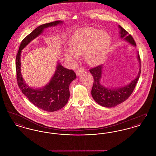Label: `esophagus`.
<instances>
[{
  "label": "esophagus",
  "instance_id": "esophagus-1",
  "mask_svg": "<svg viewBox=\"0 0 156 156\" xmlns=\"http://www.w3.org/2000/svg\"><path fill=\"white\" fill-rule=\"evenodd\" d=\"M84 71H85V69H84L83 67H80V68H79L76 70V74L78 76L81 73H83Z\"/></svg>",
  "mask_w": 156,
  "mask_h": 156
}]
</instances>
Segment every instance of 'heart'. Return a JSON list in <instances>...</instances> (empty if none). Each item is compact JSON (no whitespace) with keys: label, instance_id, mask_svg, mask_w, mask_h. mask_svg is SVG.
Listing matches in <instances>:
<instances>
[{"label":"heart","instance_id":"b5f03b06","mask_svg":"<svg viewBox=\"0 0 156 156\" xmlns=\"http://www.w3.org/2000/svg\"><path fill=\"white\" fill-rule=\"evenodd\" d=\"M110 42L109 34L104 30L85 28L78 30L70 41V50L66 55L68 59H76V54L85 52V57L90 65H96L104 59Z\"/></svg>","mask_w":156,"mask_h":156}]
</instances>
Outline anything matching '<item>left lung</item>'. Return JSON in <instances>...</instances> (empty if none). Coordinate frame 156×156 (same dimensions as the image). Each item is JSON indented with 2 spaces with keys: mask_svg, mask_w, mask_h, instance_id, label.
Listing matches in <instances>:
<instances>
[{
  "mask_svg": "<svg viewBox=\"0 0 156 156\" xmlns=\"http://www.w3.org/2000/svg\"><path fill=\"white\" fill-rule=\"evenodd\" d=\"M120 29V34L121 38H123L129 42L131 44L136 46L133 38L129 34L128 32L122 27L119 26ZM137 58L140 64V69L137 76L129 85L117 89H109L102 85L100 83L102 73L103 65L98 66L89 69L90 73L94 78V83L91 90V94L94 99L98 104L104 107L112 108L125 101L131 95L139 79L141 73V61L139 52H137Z\"/></svg>",
  "mask_w": 156,
  "mask_h": 156,
  "instance_id": "left-lung-1",
  "label": "left lung"
}]
</instances>
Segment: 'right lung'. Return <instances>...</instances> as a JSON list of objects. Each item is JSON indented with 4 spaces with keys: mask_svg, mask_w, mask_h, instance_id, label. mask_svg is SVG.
I'll return each instance as SVG.
<instances>
[{
    "mask_svg": "<svg viewBox=\"0 0 156 156\" xmlns=\"http://www.w3.org/2000/svg\"><path fill=\"white\" fill-rule=\"evenodd\" d=\"M62 22L57 20L38 26L23 40L16 55V77L19 88L32 104L45 111H57L67 104L70 95L69 86L76 78V74L73 70L67 69L58 64L55 74L46 86L40 89L31 88L26 85L21 74L20 55L23 49L31 41L41 34L44 29L55 26Z\"/></svg>",
    "mask_w": 156,
    "mask_h": 156,
    "instance_id": "1",
    "label": "right lung"
}]
</instances>
